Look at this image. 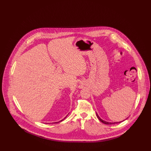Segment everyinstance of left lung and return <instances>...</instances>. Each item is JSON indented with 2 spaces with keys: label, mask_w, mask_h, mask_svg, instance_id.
Masks as SVG:
<instances>
[{
  "label": "left lung",
  "mask_w": 151,
  "mask_h": 151,
  "mask_svg": "<svg viewBox=\"0 0 151 151\" xmlns=\"http://www.w3.org/2000/svg\"><path fill=\"white\" fill-rule=\"evenodd\" d=\"M96 114H97V117H98V119H99L102 122V123H104V124H117V123H120V122H123L124 121H121V122H106V121H104V120H103V119H101L99 116V115H98V114L96 113Z\"/></svg>",
  "instance_id": "left-lung-1"
}]
</instances>
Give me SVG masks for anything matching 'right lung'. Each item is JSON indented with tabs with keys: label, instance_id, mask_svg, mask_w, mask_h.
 Wrapping results in <instances>:
<instances>
[{
	"label": "right lung",
	"instance_id": "1",
	"mask_svg": "<svg viewBox=\"0 0 151 151\" xmlns=\"http://www.w3.org/2000/svg\"><path fill=\"white\" fill-rule=\"evenodd\" d=\"M66 117H67V116H66ZM65 118H64V119H65ZM63 120H61L60 121H62ZM60 121H59V122H60ZM55 123H58V122H55Z\"/></svg>",
	"mask_w": 151,
	"mask_h": 151
}]
</instances>
